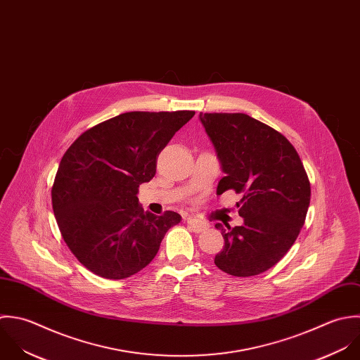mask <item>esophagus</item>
Listing matches in <instances>:
<instances>
[{
    "label": "esophagus",
    "instance_id": "1",
    "mask_svg": "<svg viewBox=\"0 0 360 360\" xmlns=\"http://www.w3.org/2000/svg\"><path fill=\"white\" fill-rule=\"evenodd\" d=\"M187 224H188V226H190L195 233H201V232H204V231L208 228V225H207L205 222H202V221H200V219H197V218H188V219H187Z\"/></svg>",
    "mask_w": 360,
    "mask_h": 360
}]
</instances>
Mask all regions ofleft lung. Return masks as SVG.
Listing matches in <instances>:
<instances>
[{
  "label": "left lung",
  "instance_id": "8db88e82",
  "mask_svg": "<svg viewBox=\"0 0 360 360\" xmlns=\"http://www.w3.org/2000/svg\"><path fill=\"white\" fill-rule=\"evenodd\" d=\"M221 169L217 194L235 190L243 225L221 231L215 265L233 276L274 266L293 245L310 204V181L293 145L269 125L243 113H200Z\"/></svg>",
  "mask_w": 360,
  "mask_h": 360
}]
</instances>
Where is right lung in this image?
<instances>
[{"label": "right lung", "mask_w": 360, "mask_h": 360, "mask_svg": "<svg viewBox=\"0 0 360 360\" xmlns=\"http://www.w3.org/2000/svg\"><path fill=\"white\" fill-rule=\"evenodd\" d=\"M195 112H129L85 131L64 153L51 188L63 239L94 274L124 279L145 268L177 212L156 217L138 204V187Z\"/></svg>", "instance_id": "right-lung-1"}]
</instances>
